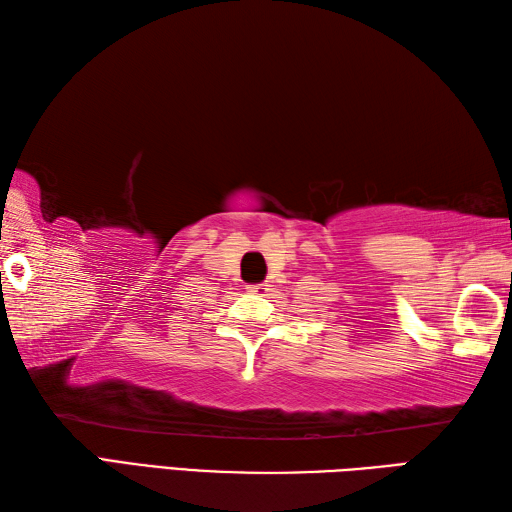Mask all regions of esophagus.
Segmentation results:
<instances>
[{
	"label": "esophagus",
	"instance_id": "esophagus-1",
	"mask_svg": "<svg viewBox=\"0 0 512 512\" xmlns=\"http://www.w3.org/2000/svg\"><path fill=\"white\" fill-rule=\"evenodd\" d=\"M270 288H268V284H253L250 286V292H257V295H266Z\"/></svg>",
	"mask_w": 512,
	"mask_h": 512
}]
</instances>
